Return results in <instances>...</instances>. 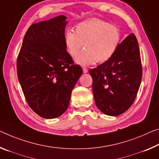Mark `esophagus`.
Instances as JSON below:
<instances>
[{
    "label": "esophagus",
    "mask_w": 159,
    "mask_h": 159,
    "mask_svg": "<svg viewBox=\"0 0 159 159\" xmlns=\"http://www.w3.org/2000/svg\"><path fill=\"white\" fill-rule=\"evenodd\" d=\"M83 71H84V73H87L88 71H89V70H88V69L87 68H85V67H83Z\"/></svg>",
    "instance_id": "34e87169"
}]
</instances>
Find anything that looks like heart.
Masks as SVG:
<instances>
[{
    "label": "heart",
    "instance_id": "obj_1",
    "mask_svg": "<svg viewBox=\"0 0 159 159\" xmlns=\"http://www.w3.org/2000/svg\"><path fill=\"white\" fill-rule=\"evenodd\" d=\"M122 39V33L117 26L98 18L79 22L75 32L68 30L64 35V44L70 56H76L84 46L75 61L81 65L95 62L105 63L114 56Z\"/></svg>",
    "mask_w": 159,
    "mask_h": 159
}]
</instances>
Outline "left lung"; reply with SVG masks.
Returning a JSON list of instances; mask_svg holds the SVG:
<instances>
[{
	"label": "left lung",
	"instance_id": "obj_1",
	"mask_svg": "<svg viewBox=\"0 0 159 159\" xmlns=\"http://www.w3.org/2000/svg\"><path fill=\"white\" fill-rule=\"evenodd\" d=\"M89 73L98 109L110 116L127 111L135 100L142 78L139 47L134 34L121 42L109 61Z\"/></svg>",
	"mask_w": 159,
	"mask_h": 159
}]
</instances>
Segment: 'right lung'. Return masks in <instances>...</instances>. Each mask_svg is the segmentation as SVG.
<instances>
[{"mask_svg": "<svg viewBox=\"0 0 159 159\" xmlns=\"http://www.w3.org/2000/svg\"><path fill=\"white\" fill-rule=\"evenodd\" d=\"M66 17L34 23L25 34L17 58V74L25 100L40 117L61 115L83 73L66 49Z\"/></svg>", "mask_w": 159, "mask_h": 159, "instance_id": "add662e5", "label": "right lung"}]
</instances>
